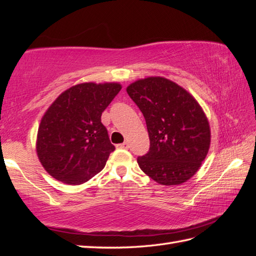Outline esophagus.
I'll use <instances>...</instances> for the list:
<instances>
[{"instance_id": "1", "label": "esophagus", "mask_w": 256, "mask_h": 256, "mask_svg": "<svg viewBox=\"0 0 256 256\" xmlns=\"http://www.w3.org/2000/svg\"><path fill=\"white\" fill-rule=\"evenodd\" d=\"M118 148H130V145H128V142H124L122 144H118Z\"/></svg>"}]
</instances>
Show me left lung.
I'll use <instances>...</instances> for the list:
<instances>
[{
  "instance_id": "left-lung-1",
  "label": "left lung",
  "mask_w": 256,
  "mask_h": 256,
  "mask_svg": "<svg viewBox=\"0 0 256 256\" xmlns=\"http://www.w3.org/2000/svg\"><path fill=\"white\" fill-rule=\"evenodd\" d=\"M126 91L143 113L150 136L148 152L138 158L140 170L165 186L187 182L210 146L202 108L182 86L162 77L138 80Z\"/></svg>"
}]
</instances>
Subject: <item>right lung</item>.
Wrapping results in <instances>:
<instances>
[{
    "label": "right lung",
    "mask_w": 256,
    "mask_h": 256,
    "mask_svg": "<svg viewBox=\"0 0 256 256\" xmlns=\"http://www.w3.org/2000/svg\"><path fill=\"white\" fill-rule=\"evenodd\" d=\"M121 88L118 84H77L50 106L38 128L37 155L50 176L80 184L104 168L116 148L101 116Z\"/></svg>",
    "instance_id": "right-lung-1"
}]
</instances>
